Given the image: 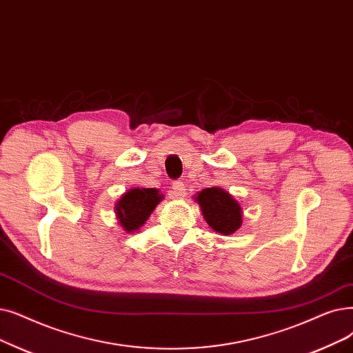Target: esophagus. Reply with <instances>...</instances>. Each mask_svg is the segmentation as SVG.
Segmentation results:
<instances>
[{
  "label": "esophagus",
  "mask_w": 353,
  "mask_h": 353,
  "mask_svg": "<svg viewBox=\"0 0 353 353\" xmlns=\"http://www.w3.org/2000/svg\"><path fill=\"white\" fill-rule=\"evenodd\" d=\"M172 193L174 197H183L186 194V188L183 181H173L172 183Z\"/></svg>",
  "instance_id": "obj_1"
}]
</instances>
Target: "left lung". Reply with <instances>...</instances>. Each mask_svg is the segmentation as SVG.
<instances>
[{
    "instance_id": "8db88e82",
    "label": "left lung",
    "mask_w": 353,
    "mask_h": 353,
    "mask_svg": "<svg viewBox=\"0 0 353 353\" xmlns=\"http://www.w3.org/2000/svg\"><path fill=\"white\" fill-rule=\"evenodd\" d=\"M208 225L219 234H234L242 223V212L235 199L221 188L203 189L196 196Z\"/></svg>"
}]
</instances>
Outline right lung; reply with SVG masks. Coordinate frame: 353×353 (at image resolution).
I'll use <instances>...</instances> for the list:
<instances>
[{"instance_id":"right-lung-1","label":"right lung","mask_w":353,"mask_h":353,"mask_svg":"<svg viewBox=\"0 0 353 353\" xmlns=\"http://www.w3.org/2000/svg\"><path fill=\"white\" fill-rule=\"evenodd\" d=\"M161 201L157 189H131L117 203V218L127 232H134L148 219Z\"/></svg>"}]
</instances>
